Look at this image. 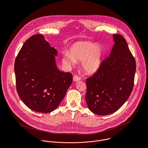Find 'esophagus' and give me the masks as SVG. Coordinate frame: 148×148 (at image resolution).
Wrapping results in <instances>:
<instances>
[{
	"mask_svg": "<svg viewBox=\"0 0 148 148\" xmlns=\"http://www.w3.org/2000/svg\"><path fill=\"white\" fill-rule=\"evenodd\" d=\"M81 79V78L77 75H74L73 77V80L74 81H79Z\"/></svg>",
	"mask_w": 148,
	"mask_h": 148,
	"instance_id": "esophagus-1",
	"label": "esophagus"
}]
</instances>
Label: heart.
I'll list each match as a JSON object with an SVG mask.
<instances>
[{
  "mask_svg": "<svg viewBox=\"0 0 148 148\" xmlns=\"http://www.w3.org/2000/svg\"><path fill=\"white\" fill-rule=\"evenodd\" d=\"M103 50L101 45L90 41H79L74 44L70 51L62 53V61L72 65L81 61L83 69L88 73L95 72L99 68Z\"/></svg>",
  "mask_w": 148,
  "mask_h": 148,
  "instance_id": "1",
  "label": "heart"
}]
</instances>
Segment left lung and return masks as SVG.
Instances as JSON below:
<instances>
[{
    "label": "left lung",
    "instance_id": "left-lung-1",
    "mask_svg": "<svg viewBox=\"0 0 148 148\" xmlns=\"http://www.w3.org/2000/svg\"><path fill=\"white\" fill-rule=\"evenodd\" d=\"M109 57L87 78L86 100L88 108L99 115L118 110L130 97L134 85L136 61L124 37L114 34Z\"/></svg>",
    "mask_w": 148,
    "mask_h": 148
}]
</instances>
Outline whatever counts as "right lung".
<instances>
[{"instance_id":"right-lung-1","label":"right lung","mask_w":148,"mask_h":148,"mask_svg":"<svg viewBox=\"0 0 148 148\" xmlns=\"http://www.w3.org/2000/svg\"><path fill=\"white\" fill-rule=\"evenodd\" d=\"M57 50L41 34L27 40L14 62L17 94L32 110L49 113L56 110L73 81L70 73L58 70Z\"/></svg>"}]
</instances>
